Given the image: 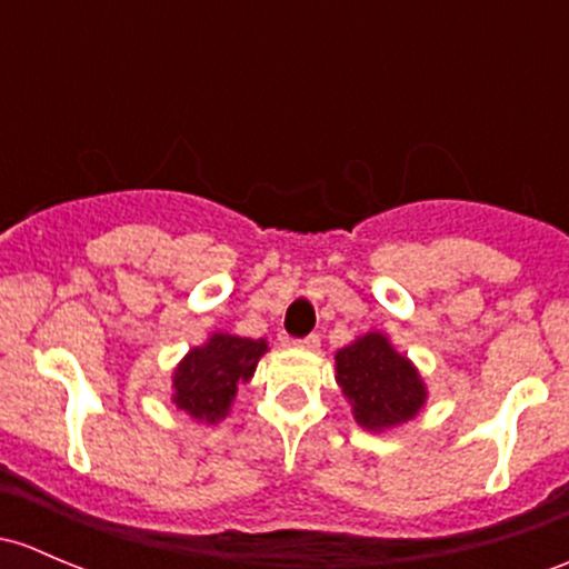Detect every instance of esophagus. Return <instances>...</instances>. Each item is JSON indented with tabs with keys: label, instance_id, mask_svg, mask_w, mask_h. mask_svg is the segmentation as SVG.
<instances>
[{
	"label": "esophagus",
	"instance_id": "34e87169",
	"mask_svg": "<svg viewBox=\"0 0 569 569\" xmlns=\"http://www.w3.org/2000/svg\"><path fill=\"white\" fill-rule=\"evenodd\" d=\"M295 346H297V349H302V351H319L321 349V338H319V335H308V338L295 340Z\"/></svg>",
	"mask_w": 569,
	"mask_h": 569
}]
</instances>
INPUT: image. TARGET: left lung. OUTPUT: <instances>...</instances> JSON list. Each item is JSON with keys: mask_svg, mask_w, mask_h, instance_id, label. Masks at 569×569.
Returning <instances> with one entry per match:
<instances>
[{"mask_svg": "<svg viewBox=\"0 0 569 569\" xmlns=\"http://www.w3.org/2000/svg\"><path fill=\"white\" fill-rule=\"evenodd\" d=\"M335 381L357 426L370 433L406 426L428 403L426 379L385 332H365L335 351Z\"/></svg>", "mask_w": 569, "mask_h": 569, "instance_id": "obj_1", "label": "left lung"}]
</instances>
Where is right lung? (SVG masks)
Segmentation results:
<instances>
[{
    "label": "right lung",
    "mask_w": 569,
    "mask_h": 569,
    "mask_svg": "<svg viewBox=\"0 0 569 569\" xmlns=\"http://www.w3.org/2000/svg\"><path fill=\"white\" fill-rule=\"evenodd\" d=\"M269 351L264 338L209 332L171 370V403L199 426H218L231 415L237 390L248 385L256 365Z\"/></svg>",
    "instance_id": "right-lung-1"
}]
</instances>
